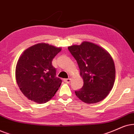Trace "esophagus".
<instances>
[{"label": "esophagus", "mask_w": 134, "mask_h": 134, "mask_svg": "<svg viewBox=\"0 0 134 134\" xmlns=\"http://www.w3.org/2000/svg\"><path fill=\"white\" fill-rule=\"evenodd\" d=\"M64 82H65V83H69L70 82L71 80H70V79H64Z\"/></svg>", "instance_id": "34e87169"}]
</instances>
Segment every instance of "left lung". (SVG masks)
<instances>
[{
    "label": "left lung",
    "instance_id": "8db88e82",
    "mask_svg": "<svg viewBox=\"0 0 134 134\" xmlns=\"http://www.w3.org/2000/svg\"><path fill=\"white\" fill-rule=\"evenodd\" d=\"M68 49L77 60L83 86L76 96L88 104L103 100L112 90L116 77L114 63L107 51L96 44L82 42Z\"/></svg>",
    "mask_w": 134,
    "mask_h": 134
}]
</instances>
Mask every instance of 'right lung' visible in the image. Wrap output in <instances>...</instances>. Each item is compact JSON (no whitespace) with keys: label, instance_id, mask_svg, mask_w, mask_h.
Masks as SVG:
<instances>
[{"label":"right lung","instance_id":"1","mask_svg":"<svg viewBox=\"0 0 134 134\" xmlns=\"http://www.w3.org/2000/svg\"><path fill=\"white\" fill-rule=\"evenodd\" d=\"M60 51V47L41 43L28 47L20 56L15 77L20 90L28 99L43 104L59 90L62 80L55 77L52 61Z\"/></svg>","mask_w":134,"mask_h":134}]
</instances>
